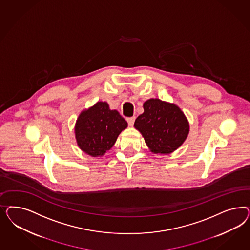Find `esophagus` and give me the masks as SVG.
I'll list each match as a JSON object with an SVG mask.
<instances>
[{"label":"esophagus","instance_id":"1","mask_svg":"<svg viewBox=\"0 0 250 250\" xmlns=\"http://www.w3.org/2000/svg\"><path fill=\"white\" fill-rule=\"evenodd\" d=\"M135 120H136V117H135V116H132V117H128V118H126V121L128 123L129 125H131V126L134 125Z\"/></svg>","mask_w":250,"mask_h":250}]
</instances>
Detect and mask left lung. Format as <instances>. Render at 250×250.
I'll return each mask as SVG.
<instances>
[{"label": "left lung", "mask_w": 250, "mask_h": 250, "mask_svg": "<svg viewBox=\"0 0 250 250\" xmlns=\"http://www.w3.org/2000/svg\"><path fill=\"white\" fill-rule=\"evenodd\" d=\"M134 125L151 151L160 154L174 151L189 133V124L181 109L159 99L145 102L144 113L136 118Z\"/></svg>", "instance_id": "8db88e82"}]
</instances>
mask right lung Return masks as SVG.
Instances as JSON below:
<instances>
[{
  "instance_id": "1",
  "label": "right lung",
  "mask_w": 250,
  "mask_h": 250,
  "mask_svg": "<svg viewBox=\"0 0 250 250\" xmlns=\"http://www.w3.org/2000/svg\"><path fill=\"white\" fill-rule=\"evenodd\" d=\"M126 127L127 122L116 110H110L106 103L99 102L80 114L76 123L77 143L92 157L103 156Z\"/></svg>"
}]
</instances>
